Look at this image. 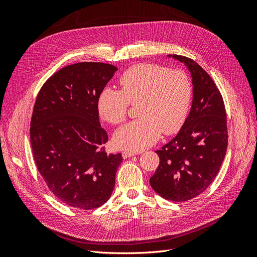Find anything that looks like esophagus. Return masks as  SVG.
<instances>
[{
  "mask_svg": "<svg viewBox=\"0 0 257 257\" xmlns=\"http://www.w3.org/2000/svg\"><path fill=\"white\" fill-rule=\"evenodd\" d=\"M136 154H137V152H133V151H127V150H125V151H123V152H122V157H123V159H127V158L133 157V155H136Z\"/></svg>",
  "mask_w": 257,
  "mask_h": 257,
  "instance_id": "obj_1",
  "label": "esophagus"
}]
</instances>
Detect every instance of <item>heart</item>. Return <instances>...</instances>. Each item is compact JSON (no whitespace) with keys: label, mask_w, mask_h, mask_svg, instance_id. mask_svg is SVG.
Here are the masks:
<instances>
[{"label":"heart","mask_w":257,"mask_h":257,"mask_svg":"<svg viewBox=\"0 0 257 257\" xmlns=\"http://www.w3.org/2000/svg\"><path fill=\"white\" fill-rule=\"evenodd\" d=\"M120 90L105 88L97 98L99 115L110 124L126 119L130 105H137L138 119L114 134V144L131 151L152 146L161 133L172 135L181 128L192 99L190 77L182 69L144 63L131 66L119 78Z\"/></svg>","instance_id":"heart-1"}]
</instances>
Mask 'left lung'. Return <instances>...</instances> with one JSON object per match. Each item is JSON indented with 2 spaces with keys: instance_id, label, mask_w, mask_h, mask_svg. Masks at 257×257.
Returning a JSON list of instances; mask_svg holds the SVG:
<instances>
[{
  "instance_id": "obj_1",
  "label": "left lung",
  "mask_w": 257,
  "mask_h": 257,
  "mask_svg": "<svg viewBox=\"0 0 257 257\" xmlns=\"http://www.w3.org/2000/svg\"><path fill=\"white\" fill-rule=\"evenodd\" d=\"M173 58L192 73L193 103L177 136L155 151L160 164L150 184L162 197L180 203L198 196L213 182L226 154L228 133L224 100L211 77L190 58Z\"/></svg>"
}]
</instances>
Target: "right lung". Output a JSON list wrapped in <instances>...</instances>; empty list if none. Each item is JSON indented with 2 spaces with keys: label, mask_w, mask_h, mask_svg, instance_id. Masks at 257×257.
<instances>
[{
  "label": "right lung",
  "mask_w": 257,
  "mask_h": 257,
  "mask_svg": "<svg viewBox=\"0 0 257 257\" xmlns=\"http://www.w3.org/2000/svg\"><path fill=\"white\" fill-rule=\"evenodd\" d=\"M115 71L99 62L67 65L37 94L30 127L34 161L49 191L69 207L98 208L113 191L122 155L105 151L97 98Z\"/></svg>",
  "instance_id": "right-lung-1"
}]
</instances>
